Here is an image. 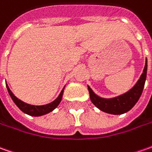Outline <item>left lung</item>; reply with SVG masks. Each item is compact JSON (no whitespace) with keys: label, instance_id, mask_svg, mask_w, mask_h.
Wrapping results in <instances>:
<instances>
[{"label":"left lung","instance_id":"left-lung-1","mask_svg":"<svg viewBox=\"0 0 152 152\" xmlns=\"http://www.w3.org/2000/svg\"><path fill=\"white\" fill-rule=\"evenodd\" d=\"M146 73H147V60L145 61L143 73L135 85L131 90L126 92L125 94L112 99H104L99 97L88 86L91 102L97 108H99L101 111L105 112L107 113L114 114V115L125 113L136 104V102L141 96L145 86V82L146 79Z\"/></svg>","mask_w":152,"mask_h":152}]
</instances>
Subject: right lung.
Segmentation results:
<instances>
[{"label":"right lung","mask_w":152,"mask_h":152,"mask_svg":"<svg viewBox=\"0 0 152 152\" xmlns=\"http://www.w3.org/2000/svg\"><path fill=\"white\" fill-rule=\"evenodd\" d=\"M7 91H8L10 96L12 99V101L14 102L15 104L18 106V107L19 108L22 112H23L24 113L30 115V116H34V117L42 116V115H45V114H47L50 113V112H52L59 105V103L61 102V98H62V94H63V89H62L59 96L57 97L54 102H50V103L46 104V105H43V106H33V105L27 104L25 102H22L19 99H18L12 94V92L10 91V89H9L7 85Z\"/></svg>","instance_id":"obj_1"}]
</instances>
